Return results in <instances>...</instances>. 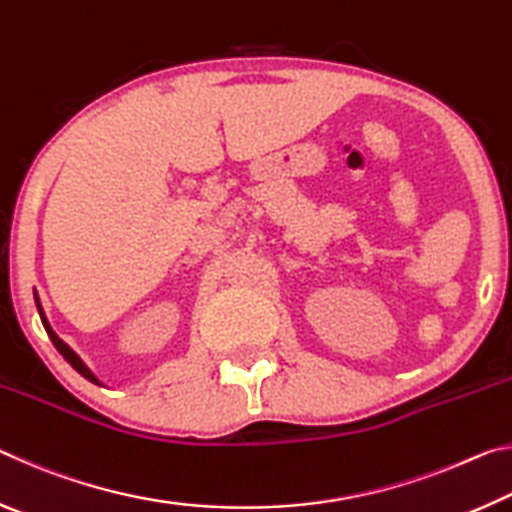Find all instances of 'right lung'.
<instances>
[{"mask_svg":"<svg viewBox=\"0 0 512 512\" xmlns=\"http://www.w3.org/2000/svg\"><path fill=\"white\" fill-rule=\"evenodd\" d=\"M36 307H38V314H40V320H42V325H45V329H47V334H49V339H51V343L56 345V350L63 354L65 357V361L69 363V366H72L76 372H81V375L88 379V381H92V384H97V386H103V381H99V377L94 375V372L85 366V361L79 357V354H76L72 348H69V345L60 339V336L54 332V329H51V325H49V320H47V316H45V309H42V305H40V298H38V293H36Z\"/></svg>","mask_w":512,"mask_h":512,"instance_id":"right-lung-1","label":"right lung"}]
</instances>
